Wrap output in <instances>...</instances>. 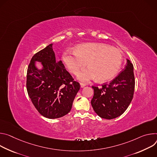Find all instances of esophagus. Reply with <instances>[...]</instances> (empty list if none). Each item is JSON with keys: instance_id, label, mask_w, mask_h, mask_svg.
Listing matches in <instances>:
<instances>
[{"instance_id": "34e87169", "label": "esophagus", "mask_w": 157, "mask_h": 157, "mask_svg": "<svg viewBox=\"0 0 157 157\" xmlns=\"http://www.w3.org/2000/svg\"><path fill=\"white\" fill-rule=\"evenodd\" d=\"M80 87L81 88H83V87H84V86H85V83H80Z\"/></svg>"}]
</instances>
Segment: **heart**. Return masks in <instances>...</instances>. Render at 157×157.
<instances>
[{
    "mask_svg": "<svg viewBox=\"0 0 157 157\" xmlns=\"http://www.w3.org/2000/svg\"><path fill=\"white\" fill-rule=\"evenodd\" d=\"M63 60L67 68L75 75L87 62L89 67L78 75V78L82 82L97 78L99 81L105 82L118 73L122 62V54L119 49L107 44L88 43L79 45L75 50L65 51Z\"/></svg>",
    "mask_w": 157,
    "mask_h": 157,
    "instance_id": "obj_1",
    "label": "heart"
}]
</instances>
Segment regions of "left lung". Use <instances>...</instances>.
I'll return each instance as SVG.
<instances>
[{
    "instance_id": "8db88e82",
    "label": "left lung",
    "mask_w": 157,
    "mask_h": 157,
    "mask_svg": "<svg viewBox=\"0 0 157 157\" xmlns=\"http://www.w3.org/2000/svg\"><path fill=\"white\" fill-rule=\"evenodd\" d=\"M94 95L91 100L95 113L101 118L113 119L127 110L133 98L135 89L133 65L127 59V65L121 73L101 88L92 86Z\"/></svg>"
}]
</instances>
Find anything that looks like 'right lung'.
Instances as JSON below:
<instances>
[{
    "label": "right lung",
    "instance_id": "right-lung-1",
    "mask_svg": "<svg viewBox=\"0 0 157 157\" xmlns=\"http://www.w3.org/2000/svg\"><path fill=\"white\" fill-rule=\"evenodd\" d=\"M50 44L35 54L28 66L27 90L34 107L44 117L57 118L71 111L80 83L74 80L62 61L56 62ZM42 62L37 69L34 62Z\"/></svg>",
    "mask_w": 157,
    "mask_h": 157
}]
</instances>
